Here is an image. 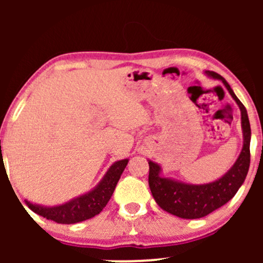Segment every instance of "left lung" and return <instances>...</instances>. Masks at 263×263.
<instances>
[{"label":"left lung","mask_w":263,"mask_h":263,"mask_svg":"<svg viewBox=\"0 0 263 263\" xmlns=\"http://www.w3.org/2000/svg\"><path fill=\"white\" fill-rule=\"evenodd\" d=\"M205 74L209 78L221 81L231 98L237 104L241 111L243 143L240 155L230 170L219 179L205 184H189L173 179V178L163 177L161 165L148 159V184L156 203L164 211L182 219L204 218L231 200L242 183L245 182L250 168L251 127H250L246 108L221 75L210 70H205Z\"/></svg>","instance_id":"8db88e82"}]
</instances>
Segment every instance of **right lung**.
Returning <instances> with one entry per match:
<instances>
[{
	"label": "right lung",
	"mask_w": 263,
	"mask_h": 263,
	"mask_svg": "<svg viewBox=\"0 0 263 263\" xmlns=\"http://www.w3.org/2000/svg\"><path fill=\"white\" fill-rule=\"evenodd\" d=\"M127 163V158L116 161L108 168L98 185L79 197L70 199L64 204L45 206V205L31 203L27 199L25 203L33 213L48 220H53L58 224H75V222L91 219L100 214L102 209L106 206Z\"/></svg>",
	"instance_id": "obj_1"
}]
</instances>
